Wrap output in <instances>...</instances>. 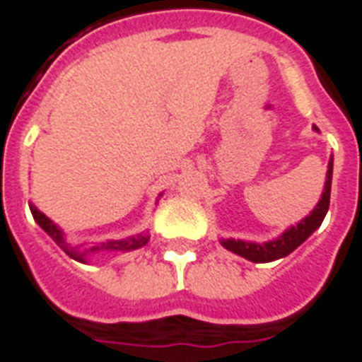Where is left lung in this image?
I'll use <instances>...</instances> for the list:
<instances>
[{"label": "left lung", "mask_w": 362, "mask_h": 362, "mask_svg": "<svg viewBox=\"0 0 362 362\" xmlns=\"http://www.w3.org/2000/svg\"><path fill=\"white\" fill-rule=\"evenodd\" d=\"M316 132L317 127H312ZM332 175H333V156L329 163H327V173H325V185L324 193L320 197V201L314 206V210L310 212L308 216L302 218L296 226H291L284 230L283 234L271 240V242H245V240H234V238H228V240H220L222 247H226L228 251H232L240 257L253 261V263H269V261H276V259L286 257L288 253L296 250L298 245L308 240L310 235L316 232L317 228L322 226L327 209H329V194H332Z\"/></svg>", "instance_id": "obj_1"}]
</instances>
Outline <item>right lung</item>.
I'll return each mask as SVG.
<instances>
[{
    "instance_id": "add662e5",
    "label": "right lung",
    "mask_w": 362,
    "mask_h": 362,
    "mask_svg": "<svg viewBox=\"0 0 362 362\" xmlns=\"http://www.w3.org/2000/svg\"><path fill=\"white\" fill-rule=\"evenodd\" d=\"M161 197V194H160ZM29 209L33 212V218H35V222H37L38 226L45 230L46 234L52 238L56 245L64 250L71 259H76L79 263H87V259L91 257V255H97V253H103V251H132L138 250V247H144L148 240H150V235L148 234H138V235H130V238H124V240H107L103 243H97V245H71L66 240V235H64L62 228L58 226V224H54L50 218L46 216L45 212H40V210L29 202Z\"/></svg>"
}]
</instances>
